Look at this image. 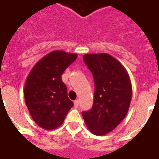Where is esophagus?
<instances>
[{"label": "esophagus", "mask_w": 159, "mask_h": 159, "mask_svg": "<svg viewBox=\"0 0 159 159\" xmlns=\"http://www.w3.org/2000/svg\"><path fill=\"white\" fill-rule=\"evenodd\" d=\"M74 107L75 108H77L79 107V100H75L74 101Z\"/></svg>", "instance_id": "esophagus-1"}]
</instances>
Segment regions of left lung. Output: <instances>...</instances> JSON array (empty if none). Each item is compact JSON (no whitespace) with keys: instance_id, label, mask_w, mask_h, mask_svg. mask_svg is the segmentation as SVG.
Listing matches in <instances>:
<instances>
[{"instance_id":"1","label":"left lung","mask_w":159,"mask_h":159,"mask_svg":"<svg viewBox=\"0 0 159 159\" xmlns=\"http://www.w3.org/2000/svg\"><path fill=\"white\" fill-rule=\"evenodd\" d=\"M84 60L95 88L92 108L82 116L92 134L104 135L127 116L132 96L130 79L124 66L108 53L85 54Z\"/></svg>"}]
</instances>
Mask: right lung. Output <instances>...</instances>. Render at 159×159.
I'll list each match as a JSON object with an SVG mask.
<instances>
[{
    "label": "right lung",
    "instance_id": "1",
    "mask_svg": "<svg viewBox=\"0 0 159 159\" xmlns=\"http://www.w3.org/2000/svg\"><path fill=\"white\" fill-rule=\"evenodd\" d=\"M78 55L55 50L42 57L25 81L24 96L35 123L44 130L57 129L73 107L61 75Z\"/></svg>",
    "mask_w": 159,
    "mask_h": 159
}]
</instances>
